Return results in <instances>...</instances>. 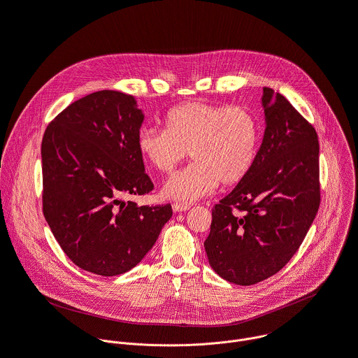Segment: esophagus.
Wrapping results in <instances>:
<instances>
[{
    "mask_svg": "<svg viewBox=\"0 0 358 358\" xmlns=\"http://www.w3.org/2000/svg\"><path fill=\"white\" fill-rule=\"evenodd\" d=\"M189 203H184V202H174L173 203V210L176 211V213H181V211H187V210H189Z\"/></svg>",
    "mask_w": 358,
    "mask_h": 358,
    "instance_id": "1",
    "label": "esophagus"
}]
</instances>
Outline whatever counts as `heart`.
I'll return each mask as SVG.
<instances>
[{"label": "heart", "instance_id": "1", "mask_svg": "<svg viewBox=\"0 0 358 358\" xmlns=\"http://www.w3.org/2000/svg\"><path fill=\"white\" fill-rule=\"evenodd\" d=\"M166 129L144 127L137 145L144 160L162 174H170L187 156L192 163L174 174L163 194L194 201L242 181L257 159L261 127L250 109L241 105L187 101L170 109Z\"/></svg>", "mask_w": 358, "mask_h": 358}]
</instances>
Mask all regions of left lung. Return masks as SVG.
I'll return each mask as SVG.
<instances>
[{
	"label": "left lung",
	"mask_w": 358,
	"mask_h": 358,
	"mask_svg": "<svg viewBox=\"0 0 358 358\" xmlns=\"http://www.w3.org/2000/svg\"><path fill=\"white\" fill-rule=\"evenodd\" d=\"M266 129L246 177L213 208L203 242L213 269L250 286L278 273L320 207L316 129L280 93L264 87Z\"/></svg>",
	"instance_id": "left-lung-1"
}]
</instances>
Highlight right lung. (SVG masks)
Wrapping results in <instances>:
<instances>
[{"label":"right lung","instance_id":"right-lung-1","mask_svg":"<svg viewBox=\"0 0 358 358\" xmlns=\"http://www.w3.org/2000/svg\"><path fill=\"white\" fill-rule=\"evenodd\" d=\"M143 113L131 94L90 93L62 110L42 138V211L80 269L116 276L134 268L171 218L170 203L136 206L155 184L137 145Z\"/></svg>","mask_w":358,"mask_h":358}]
</instances>
